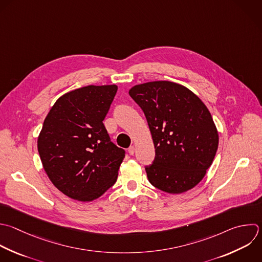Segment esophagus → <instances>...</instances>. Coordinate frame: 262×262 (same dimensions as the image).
Listing matches in <instances>:
<instances>
[{
	"mask_svg": "<svg viewBox=\"0 0 262 262\" xmlns=\"http://www.w3.org/2000/svg\"><path fill=\"white\" fill-rule=\"evenodd\" d=\"M128 152H129L130 155H134V152H135V146H134V145H131V146L128 148Z\"/></svg>",
	"mask_w": 262,
	"mask_h": 262,
	"instance_id": "34e87169",
	"label": "esophagus"
}]
</instances>
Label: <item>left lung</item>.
<instances>
[{
    "mask_svg": "<svg viewBox=\"0 0 262 262\" xmlns=\"http://www.w3.org/2000/svg\"><path fill=\"white\" fill-rule=\"evenodd\" d=\"M143 111L156 157L145 167L148 181L168 193L194 187L218 148V132L204 102L186 87L169 81L139 84L129 90Z\"/></svg>",
    "mask_w": 262,
    "mask_h": 262,
    "instance_id": "1",
    "label": "left lung"
}]
</instances>
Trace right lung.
<instances>
[{
  "mask_svg": "<svg viewBox=\"0 0 262 262\" xmlns=\"http://www.w3.org/2000/svg\"><path fill=\"white\" fill-rule=\"evenodd\" d=\"M118 86H86L59 97L38 137V150L51 182L81 202L102 195L118 178L125 150L111 141L103 120Z\"/></svg>",
  "mask_w": 262,
  "mask_h": 262,
  "instance_id": "1",
  "label": "right lung"
}]
</instances>
